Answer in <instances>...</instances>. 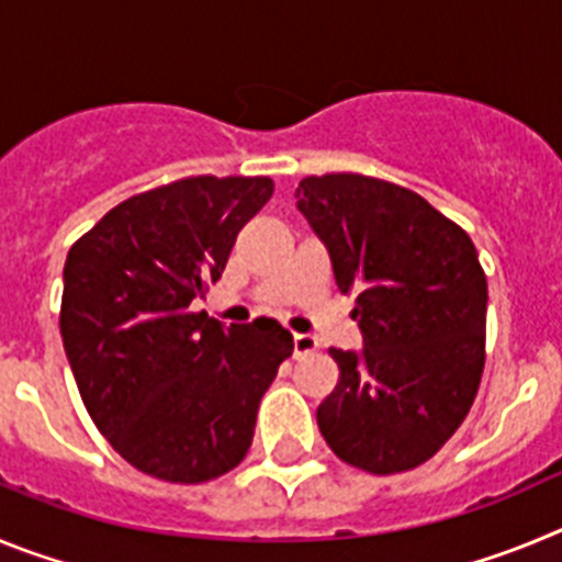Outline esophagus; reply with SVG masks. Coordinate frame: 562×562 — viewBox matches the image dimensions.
<instances>
[{
    "mask_svg": "<svg viewBox=\"0 0 562 562\" xmlns=\"http://www.w3.org/2000/svg\"><path fill=\"white\" fill-rule=\"evenodd\" d=\"M292 342H295V357H306L317 349V340L312 335H295Z\"/></svg>",
    "mask_w": 562,
    "mask_h": 562,
    "instance_id": "1",
    "label": "esophagus"
}]
</instances>
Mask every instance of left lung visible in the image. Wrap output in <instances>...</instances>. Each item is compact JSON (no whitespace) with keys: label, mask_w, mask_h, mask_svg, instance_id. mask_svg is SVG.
I'll return each instance as SVG.
<instances>
[{"label":"left lung","mask_w":562,"mask_h":562,"mask_svg":"<svg viewBox=\"0 0 562 562\" xmlns=\"http://www.w3.org/2000/svg\"><path fill=\"white\" fill-rule=\"evenodd\" d=\"M295 200L362 331L360 351H329L340 380L317 428L366 473L414 470L459 430L484 371L475 245L419 193L362 173L306 177Z\"/></svg>","instance_id":"1"}]
</instances>
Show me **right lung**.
Instances as JSON below:
<instances>
[{
    "label": "right lung",
    "instance_id": "1",
    "mask_svg": "<svg viewBox=\"0 0 562 562\" xmlns=\"http://www.w3.org/2000/svg\"><path fill=\"white\" fill-rule=\"evenodd\" d=\"M270 177H188L137 193L69 247L61 337L95 428L140 473L202 484L250 450L258 402L295 342L272 317L222 326L216 284Z\"/></svg>",
    "mask_w": 562,
    "mask_h": 562
}]
</instances>
